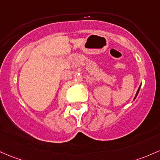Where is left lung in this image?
Returning a JSON list of instances; mask_svg holds the SVG:
<instances>
[{
  "instance_id": "obj_1",
  "label": "left lung",
  "mask_w": 160,
  "mask_h": 160,
  "mask_svg": "<svg viewBox=\"0 0 160 160\" xmlns=\"http://www.w3.org/2000/svg\"><path fill=\"white\" fill-rule=\"evenodd\" d=\"M140 87H139V88H138V92H137V93H136V96H135V98L137 97V96H138V92H139V90H140ZM134 98V99H135Z\"/></svg>"
}]
</instances>
